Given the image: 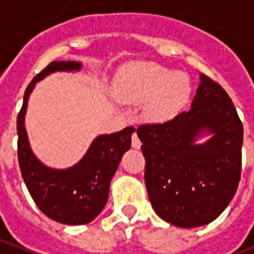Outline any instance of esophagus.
I'll list each match as a JSON object with an SVG mask.
<instances>
[{
    "label": "esophagus",
    "instance_id": "1",
    "mask_svg": "<svg viewBox=\"0 0 254 254\" xmlns=\"http://www.w3.org/2000/svg\"><path fill=\"white\" fill-rule=\"evenodd\" d=\"M132 147L136 149H138L140 147H141V141H140V138H138V136L136 134V133H133V136H132Z\"/></svg>",
    "mask_w": 254,
    "mask_h": 254
}]
</instances>
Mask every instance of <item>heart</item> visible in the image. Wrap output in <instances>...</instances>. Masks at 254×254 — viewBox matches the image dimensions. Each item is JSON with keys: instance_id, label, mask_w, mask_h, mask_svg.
I'll list each match as a JSON object with an SVG mask.
<instances>
[{"instance_id": "heart-1", "label": "heart", "mask_w": 254, "mask_h": 254, "mask_svg": "<svg viewBox=\"0 0 254 254\" xmlns=\"http://www.w3.org/2000/svg\"><path fill=\"white\" fill-rule=\"evenodd\" d=\"M118 98L144 103L143 114L151 122L176 118L190 96L189 78L156 63H136L122 70L117 83Z\"/></svg>"}]
</instances>
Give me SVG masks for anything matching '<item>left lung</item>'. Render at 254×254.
<instances>
[{"label":"left lung","instance_id":"1","mask_svg":"<svg viewBox=\"0 0 254 254\" xmlns=\"http://www.w3.org/2000/svg\"><path fill=\"white\" fill-rule=\"evenodd\" d=\"M137 136L145 187L159 218L193 229L213 222L227 208L241 178L244 127L218 83L200 74L189 111L163 124L140 125Z\"/></svg>","mask_w":254,"mask_h":254}]
</instances>
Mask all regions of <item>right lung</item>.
Listing matches in <instances>:
<instances>
[{
  "mask_svg": "<svg viewBox=\"0 0 254 254\" xmlns=\"http://www.w3.org/2000/svg\"><path fill=\"white\" fill-rule=\"evenodd\" d=\"M78 61H54L47 65L27 87L23 107L17 116V155L21 176L31 197L46 216L63 224H87L105 208L113 177L122 156L130 148L134 127L99 134L76 165L53 169L36 158L31 148L25 113L35 84L56 72H78Z\"/></svg>",
  "mask_w": 254,
  "mask_h": 254,
  "instance_id": "add662e5",
  "label": "right lung"
}]
</instances>
